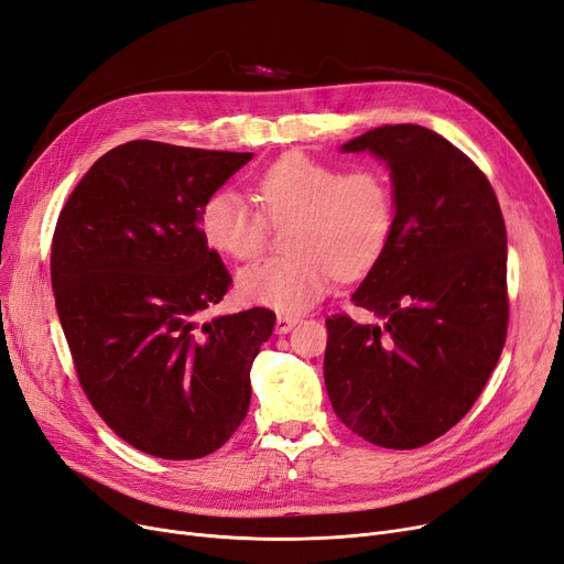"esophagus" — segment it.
<instances>
[{
  "mask_svg": "<svg viewBox=\"0 0 564 564\" xmlns=\"http://www.w3.org/2000/svg\"><path fill=\"white\" fill-rule=\"evenodd\" d=\"M297 316H288V314H279L276 316V325H274V329H276V335H285V332H290L293 329L295 325H297Z\"/></svg>",
  "mask_w": 564,
  "mask_h": 564,
  "instance_id": "34e87169",
  "label": "esophagus"
}]
</instances>
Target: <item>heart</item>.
<instances>
[{
    "mask_svg": "<svg viewBox=\"0 0 564 564\" xmlns=\"http://www.w3.org/2000/svg\"><path fill=\"white\" fill-rule=\"evenodd\" d=\"M256 204L235 191L206 197L197 225L216 253L250 260L272 225H288V256L246 267L237 288L250 302L300 314L321 302L337 274L356 279L383 256L394 227V191L377 164L344 170L306 153H285L253 181Z\"/></svg>",
    "mask_w": 564,
    "mask_h": 564,
    "instance_id": "heart-1",
    "label": "heart"
}]
</instances>
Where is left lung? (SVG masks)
<instances>
[{"label":"left lung","instance_id":"8db88e82","mask_svg":"<svg viewBox=\"0 0 564 564\" xmlns=\"http://www.w3.org/2000/svg\"><path fill=\"white\" fill-rule=\"evenodd\" d=\"M386 160L394 227L352 295L381 323L325 321V388L369 444L409 451L465 419L509 327L507 225L490 181L421 124H386L344 143Z\"/></svg>","mask_w":564,"mask_h":564}]
</instances>
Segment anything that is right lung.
<instances>
[{"instance_id": "add662e5", "label": "right lung", "mask_w": 564, "mask_h": 564, "mask_svg": "<svg viewBox=\"0 0 564 564\" xmlns=\"http://www.w3.org/2000/svg\"><path fill=\"white\" fill-rule=\"evenodd\" d=\"M253 153L128 141L62 206L51 283L78 383L120 440L197 460L237 432L250 367L274 329L253 306L204 321L232 285L197 216Z\"/></svg>"}]
</instances>
